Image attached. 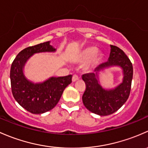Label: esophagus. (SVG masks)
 Masks as SVG:
<instances>
[{
    "label": "esophagus",
    "mask_w": 148,
    "mask_h": 148,
    "mask_svg": "<svg viewBox=\"0 0 148 148\" xmlns=\"http://www.w3.org/2000/svg\"><path fill=\"white\" fill-rule=\"evenodd\" d=\"M79 80V77H78V76L77 75H73V77H72V81L73 82H75V81H77V80Z\"/></svg>",
    "instance_id": "esophagus-1"
}]
</instances>
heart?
<instances>
[{"instance_id":"obj_1","label":"heart","mask_w":148,"mask_h":148,"mask_svg":"<svg viewBox=\"0 0 148 148\" xmlns=\"http://www.w3.org/2000/svg\"><path fill=\"white\" fill-rule=\"evenodd\" d=\"M101 59V54L94 47H88L80 51L76 58L78 63H85V69L92 71L97 67Z\"/></svg>"}]
</instances>
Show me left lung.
<instances>
[{"label":"left lung","mask_w":148,"mask_h":148,"mask_svg":"<svg viewBox=\"0 0 148 148\" xmlns=\"http://www.w3.org/2000/svg\"><path fill=\"white\" fill-rule=\"evenodd\" d=\"M113 66L121 69L122 82L112 88H103L99 76L105 69ZM133 75V68L130 59L121 49L110 45V53L107 62L95 69V73L83 75L82 79L86 85L83 103L89 111L105 116L119 110L128 98Z\"/></svg>","instance_id":"1"}]
</instances>
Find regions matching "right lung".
I'll return each mask as SVG.
<instances>
[{
  "label": "right lung",
  "mask_w": 148,
  "mask_h": 148,
  "mask_svg": "<svg viewBox=\"0 0 148 148\" xmlns=\"http://www.w3.org/2000/svg\"><path fill=\"white\" fill-rule=\"evenodd\" d=\"M56 51L51 41L28 47L18 53L11 65L10 78L13 97L21 107L33 114H42L53 109L65 88L72 82V75L50 77L38 83H34L25 76V65L33 55Z\"/></svg>",
  "instance_id": "add662e5"
}]
</instances>
